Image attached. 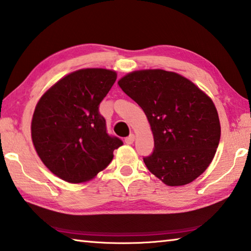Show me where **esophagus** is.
<instances>
[{"label": "esophagus", "mask_w": 251, "mask_h": 251, "mask_svg": "<svg viewBox=\"0 0 251 251\" xmlns=\"http://www.w3.org/2000/svg\"><path fill=\"white\" fill-rule=\"evenodd\" d=\"M135 141V135L134 134H130L128 137L125 138V143L127 144V145H131V144L134 143Z\"/></svg>", "instance_id": "obj_1"}]
</instances>
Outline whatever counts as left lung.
<instances>
[{"mask_svg": "<svg viewBox=\"0 0 251 251\" xmlns=\"http://www.w3.org/2000/svg\"><path fill=\"white\" fill-rule=\"evenodd\" d=\"M117 84L145 113L154 151L144 163L165 185L194 181L214 159L220 122L214 101L184 76L160 69L134 71Z\"/></svg>", "mask_w": 251, "mask_h": 251, "instance_id": "8db88e82", "label": "left lung"}]
</instances>
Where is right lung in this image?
Returning <instances> with one entry per match:
<instances>
[{
    "mask_svg": "<svg viewBox=\"0 0 251 251\" xmlns=\"http://www.w3.org/2000/svg\"><path fill=\"white\" fill-rule=\"evenodd\" d=\"M107 69H82L53 84L37 101L31 123L34 148L55 176L71 184L93 179L123 145L106 133L99 112L115 83Z\"/></svg>",
    "mask_w": 251,
    "mask_h": 251,
    "instance_id": "1",
    "label": "right lung"
}]
</instances>
